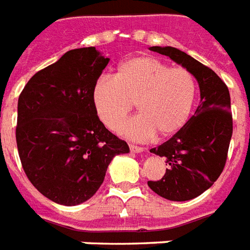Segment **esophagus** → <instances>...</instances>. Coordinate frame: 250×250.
<instances>
[{
  "label": "esophagus",
  "instance_id": "34e87169",
  "mask_svg": "<svg viewBox=\"0 0 250 250\" xmlns=\"http://www.w3.org/2000/svg\"><path fill=\"white\" fill-rule=\"evenodd\" d=\"M130 150L132 152H143V147H139V146H134V145H130Z\"/></svg>",
  "mask_w": 250,
  "mask_h": 250
}]
</instances>
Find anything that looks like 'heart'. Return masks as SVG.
<instances>
[{
    "mask_svg": "<svg viewBox=\"0 0 250 250\" xmlns=\"http://www.w3.org/2000/svg\"><path fill=\"white\" fill-rule=\"evenodd\" d=\"M197 98L193 73L155 57L141 56L120 62L112 79L95 85L92 100L99 118L118 131L134 109L139 115L123 128L134 139L173 136L190 119Z\"/></svg>",
    "mask_w": 250,
    "mask_h": 250,
    "instance_id": "b5f03b06",
    "label": "heart"
}]
</instances>
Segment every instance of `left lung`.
I'll return each instance as SVG.
<instances>
[{
  "label": "left lung",
  "mask_w": 250,
  "mask_h": 250,
  "mask_svg": "<svg viewBox=\"0 0 250 250\" xmlns=\"http://www.w3.org/2000/svg\"><path fill=\"white\" fill-rule=\"evenodd\" d=\"M168 56L197 79L201 92L195 114L168 141L150 151L165 158L166 173L148 181L154 193L170 201H188L206 191L225 167L233 134L230 95L226 84L209 66L173 46H151Z\"/></svg>",
  "instance_id": "8db88e82"
}]
</instances>
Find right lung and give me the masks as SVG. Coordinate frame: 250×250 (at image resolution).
<instances>
[{
    "label": "right lung",
    "instance_id": "obj_1",
    "mask_svg": "<svg viewBox=\"0 0 250 250\" xmlns=\"http://www.w3.org/2000/svg\"><path fill=\"white\" fill-rule=\"evenodd\" d=\"M109 59L95 46L72 49L30 77L19 98L16 141L26 177L42 195L83 204L128 145L100 122L93 88Z\"/></svg>",
    "mask_w": 250,
    "mask_h": 250
}]
</instances>
